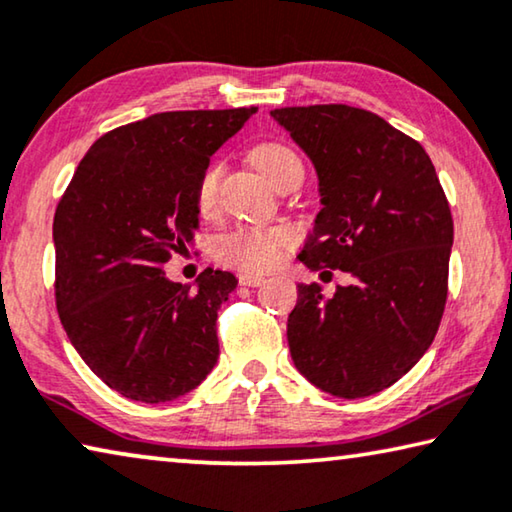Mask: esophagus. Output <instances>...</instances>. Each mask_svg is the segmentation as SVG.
<instances>
[{"instance_id":"1","label":"esophagus","mask_w":512,"mask_h":512,"mask_svg":"<svg viewBox=\"0 0 512 512\" xmlns=\"http://www.w3.org/2000/svg\"><path fill=\"white\" fill-rule=\"evenodd\" d=\"M238 279H240L242 286H251V288H256V286H261V283H265L263 274H254V272H242Z\"/></svg>"}]
</instances>
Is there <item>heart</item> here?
Listing matches in <instances>:
<instances>
[{"label": "heart", "mask_w": 512, "mask_h": 512, "mask_svg": "<svg viewBox=\"0 0 512 512\" xmlns=\"http://www.w3.org/2000/svg\"><path fill=\"white\" fill-rule=\"evenodd\" d=\"M251 162L261 174L281 185L290 176L304 174V164L293 148L281 141H263L251 151ZM224 162H210L196 180L194 201L203 217H212L219 208L222 192ZM297 242V235L288 226H242V229L224 235L217 242V258L226 265L240 267L247 272H265L277 267L286 251Z\"/></svg>", "instance_id": "1"}]
</instances>
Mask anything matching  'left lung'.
Here are the masks:
<instances>
[{
  "instance_id": "left-lung-1",
  "label": "left lung",
  "mask_w": 512,
  "mask_h": 512,
  "mask_svg": "<svg viewBox=\"0 0 512 512\" xmlns=\"http://www.w3.org/2000/svg\"><path fill=\"white\" fill-rule=\"evenodd\" d=\"M318 174L322 208L297 256L348 272L332 297L297 286L288 316L295 368L338 398L391 387L430 348L448 293L453 219L428 153L380 116L348 105L272 109Z\"/></svg>"
}]
</instances>
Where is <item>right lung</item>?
<instances>
[{
	"mask_svg": "<svg viewBox=\"0 0 512 512\" xmlns=\"http://www.w3.org/2000/svg\"><path fill=\"white\" fill-rule=\"evenodd\" d=\"M256 107L162 112L102 135L54 212L57 311L70 343L109 389L167 403L219 357L217 311L238 279L208 270L196 290L162 265L199 231L196 180Z\"/></svg>",
	"mask_w": 512,
	"mask_h": 512,
	"instance_id": "right-lung-1",
	"label": "right lung"
}]
</instances>
